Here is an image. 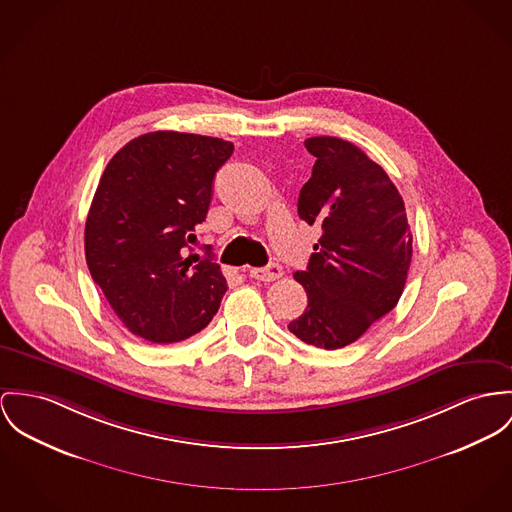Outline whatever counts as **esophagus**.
Returning a JSON list of instances; mask_svg holds the SVG:
<instances>
[{
    "label": "esophagus",
    "mask_w": 512,
    "mask_h": 512,
    "mask_svg": "<svg viewBox=\"0 0 512 512\" xmlns=\"http://www.w3.org/2000/svg\"><path fill=\"white\" fill-rule=\"evenodd\" d=\"M249 275L263 282H273L282 276V267L278 263H271L269 267H263V269H251Z\"/></svg>",
    "instance_id": "34e87169"
}]
</instances>
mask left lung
<instances>
[{
    "label": "left lung",
    "instance_id": "8db88e82",
    "mask_svg": "<svg viewBox=\"0 0 512 512\" xmlns=\"http://www.w3.org/2000/svg\"><path fill=\"white\" fill-rule=\"evenodd\" d=\"M315 158L298 214L321 228L308 269L294 278L308 294L290 333L319 349L354 343L403 292L413 255L405 204L388 173L360 148L333 136L304 142Z\"/></svg>",
    "mask_w": 512,
    "mask_h": 512
}]
</instances>
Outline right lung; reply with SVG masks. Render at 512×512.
Instances as JSON below:
<instances>
[{"label": "right lung", "instance_id": "add662e5", "mask_svg": "<svg viewBox=\"0 0 512 512\" xmlns=\"http://www.w3.org/2000/svg\"><path fill=\"white\" fill-rule=\"evenodd\" d=\"M232 154L222 138L158 130L130 140L105 167L85 222V261L130 333L177 343L218 312L226 278L189 243Z\"/></svg>", "mask_w": 512, "mask_h": 512}]
</instances>
